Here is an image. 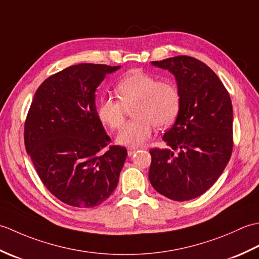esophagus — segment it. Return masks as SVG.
<instances>
[{
    "mask_svg": "<svg viewBox=\"0 0 259 259\" xmlns=\"http://www.w3.org/2000/svg\"><path fill=\"white\" fill-rule=\"evenodd\" d=\"M137 151V148H128V156L131 157Z\"/></svg>",
    "mask_w": 259,
    "mask_h": 259,
    "instance_id": "34e87169",
    "label": "esophagus"
}]
</instances>
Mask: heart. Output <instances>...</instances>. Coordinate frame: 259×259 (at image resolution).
Here are the masks:
<instances>
[{
	"instance_id": "1",
	"label": "heart",
	"mask_w": 259,
	"mask_h": 259,
	"mask_svg": "<svg viewBox=\"0 0 259 259\" xmlns=\"http://www.w3.org/2000/svg\"><path fill=\"white\" fill-rule=\"evenodd\" d=\"M118 98H102L97 109L103 124L118 129L124 120L125 108L135 120L126 122L117 136L119 145L140 147L151 138L155 125L159 129L171 124L180 108V95L175 83L157 81L155 76L135 70L115 88Z\"/></svg>"
}]
</instances>
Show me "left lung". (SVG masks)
I'll return each mask as SVG.
<instances>
[{
    "label": "left lung",
    "mask_w": 259,
    "mask_h": 259,
    "mask_svg": "<svg viewBox=\"0 0 259 259\" xmlns=\"http://www.w3.org/2000/svg\"><path fill=\"white\" fill-rule=\"evenodd\" d=\"M151 64L174 74L180 108L162 137L167 148L150 150L149 180L169 199H194L216 183L232 156V100L217 74L199 60L179 56Z\"/></svg>",
    "instance_id": "left-lung-1"
}]
</instances>
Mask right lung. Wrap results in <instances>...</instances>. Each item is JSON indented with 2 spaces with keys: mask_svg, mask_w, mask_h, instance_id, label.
<instances>
[{
  "mask_svg": "<svg viewBox=\"0 0 259 259\" xmlns=\"http://www.w3.org/2000/svg\"><path fill=\"white\" fill-rule=\"evenodd\" d=\"M121 67L80 63L53 74L36 90L24 144L38 177L67 205H101L117 188L126 149L111 146L96 107V90Z\"/></svg>",
  "mask_w": 259,
  "mask_h": 259,
  "instance_id": "obj_1",
  "label": "right lung"
}]
</instances>
